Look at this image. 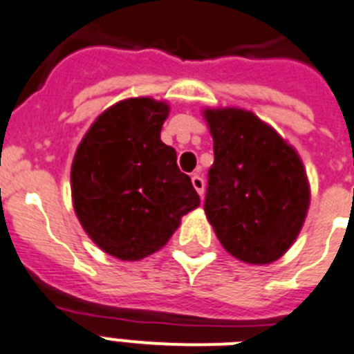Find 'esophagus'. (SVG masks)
<instances>
[{
	"instance_id": "1",
	"label": "esophagus",
	"mask_w": 354,
	"mask_h": 354,
	"mask_svg": "<svg viewBox=\"0 0 354 354\" xmlns=\"http://www.w3.org/2000/svg\"><path fill=\"white\" fill-rule=\"evenodd\" d=\"M191 182H192V187L196 189L198 194L203 196V191H205V182H203V178L200 176V174H194V176L191 178Z\"/></svg>"
}]
</instances>
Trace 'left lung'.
<instances>
[{"label": "left lung", "instance_id": "obj_1", "mask_svg": "<svg viewBox=\"0 0 354 354\" xmlns=\"http://www.w3.org/2000/svg\"><path fill=\"white\" fill-rule=\"evenodd\" d=\"M214 147L205 214L238 260L266 266L283 257L306 222L311 187L297 149L251 111H203Z\"/></svg>", "mask_w": 354, "mask_h": 354}]
</instances>
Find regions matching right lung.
<instances>
[{
    "label": "right lung",
    "instance_id": "1",
    "mask_svg": "<svg viewBox=\"0 0 354 354\" xmlns=\"http://www.w3.org/2000/svg\"><path fill=\"white\" fill-rule=\"evenodd\" d=\"M165 102L127 97L103 111L80 142L71 191L83 231L102 251L138 261L160 251L200 205L176 151L162 142Z\"/></svg>",
    "mask_w": 354,
    "mask_h": 354
}]
</instances>
